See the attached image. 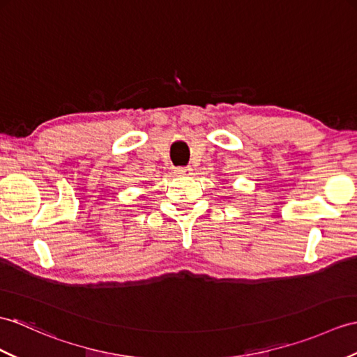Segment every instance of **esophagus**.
I'll list each match as a JSON object with an SVG mask.
<instances>
[{
	"instance_id": "obj_1",
	"label": "esophagus",
	"mask_w": 357,
	"mask_h": 357,
	"mask_svg": "<svg viewBox=\"0 0 357 357\" xmlns=\"http://www.w3.org/2000/svg\"><path fill=\"white\" fill-rule=\"evenodd\" d=\"M175 175L176 176H190V175H193V170H192V167H176Z\"/></svg>"
}]
</instances>
